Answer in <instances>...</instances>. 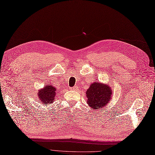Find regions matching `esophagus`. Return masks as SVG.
I'll return each mask as SVG.
<instances>
[{
	"mask_svg": "<svg viewBox=\"0 0 155 155\" xmlns=\"http://www.w3.org/2000/svg\"><path fill=\"white\" fill-rule=\"evenodd\" d=\"M78 87H71L70 88V90H72V91H75V90H77Z\"/></svg>",
	"mask_w": 155,
	"mask_h": 155,
	"instance_id": "1",
	"label": "esophagus"
}]
</instances>
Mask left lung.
<instances>
[{
    "label": "left lung",
    "instance_id": "obj_1",
    "mask_svg": "<svg viewBox=\"0 0 155 155\" xmlns=\"http://www.w3.org/2000/svg\"><path fill=\"white\" fill-rule=\"evenodd\" d=\"M87 103L92 109L97 110L107 105L112 99V90L108 84L94 82L87 90Z\"/></svg>",
    "mask_w": 155,
    "mask_h": 155
}]
</instances>
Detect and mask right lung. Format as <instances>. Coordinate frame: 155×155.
Instances as JSON below:
<instances>
[{
    "instance_id": "add662e5",
    "label": "right lung",
    "mask_w": 155,
    "mask_h": 155,
    "mask_svg": "<svg viewBox=\"0 0 155 155\" xmlns=\"http://www.w3.org/2000/svg\"><path fill=\"white\" fill-rule=\"evenodd\" d=\"M58 93V90L55 87L47 85H45L43 88L39 89L37 92V97L41 104L50 105L53 104L55 100H56Z\"/></svg>"
}]
</instances>
